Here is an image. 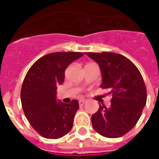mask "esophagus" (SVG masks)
Returning a JSON list of instances; mask_svg holds the SVG:
<instances>
[{
    "instance_id": "34e87169",
    "label": "esophagus",
    "mask_w": 159,
    "mask_h": 159,
    "mask_svg": "<svg viewBox=\"0 0 159 159\" xmlns=\"http://www.w3.org/2000/svg\"><path fill=\"white\" fill-rule=\"evenodd\" d=\"M86 102H87L86 100H79V105H80V106H83V105L86 103Z\"/></svg>"
}]
</instances>
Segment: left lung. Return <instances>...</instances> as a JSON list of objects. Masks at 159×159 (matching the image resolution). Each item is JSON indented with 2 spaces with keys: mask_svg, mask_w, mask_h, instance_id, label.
I'll list each match as a JSON object with an SVG mask.
<instances>
[{
  "mask_svg": "<svg viewBox=\"0 0 159 159\" xmlns=\"http://www.w3.org/2000/svg\"><path fill=\"white\" fill-rule=\"evenodd\" d=\"M99 65L102 89H110L111 107L100 106L92 115V125L97 133L107 138H117L133 129L147 103V88L136 66L123 55L115 52H87Z\"/></svg>",
  "mask_w": 159,
  "mask_h": 159,
  "instance_id": "left-lung-1",
  "label": "left lung"
}]
</instances>
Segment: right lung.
Returning a JSON list of instances; mask_svg holds the SVG:
<instances>
[{
    "label": "right lung",
    "instance_id": "1",
    "mask_svg": "<svg viewBox=\"0 0 159 159\" xmlns=\"http://www.w3.org/2000/svg\"><path fill=\"white\" fill-rule=\"evenodd\" d=\"M83 56L79 52H56L40 58L30 68L21 88V103L26 118L40 135L59 139L72 129L79 104L56 100L57 86L64 83L65 70Z\"/></svg>",
    "mask_w": 159,
    "mask_h": 159
}]
</instances>
